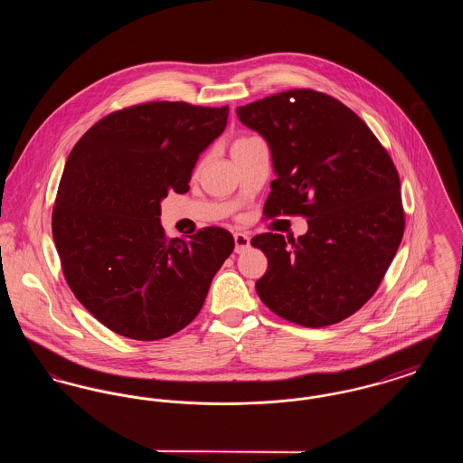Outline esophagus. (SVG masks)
<instances>
[{
    "label": "esophagus",
    "instance_id": "esophagus-1",
    "mask_svg": "<svg viewBox=\"0 0 463 463\" xmlns=\"http://www.w3.org/2000/svg\"><path fill=\"white\" fill-rule=\"evenodd\" d=\"M234 242H236V253H241L246 248H250V236L242 234V232H236Z\"/></svg>",
    "mask_w": 463,
    "mask_h": 463
}]
</instances>
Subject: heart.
<instances>
[{"label":"heart","instance_id":"obj_1","mask_svg":"<svg viewBox=\"0 0 463 463\" xmlns=\"http://www.w3.org/2000/svg\"><path fill=\"white\" fill-rule=\"evenodd\" d=\"M251 138H255V137H241V138H238L234 144H242V142H248V140H251Z\"/></svg>","mask_w":463,"mask_h":463}]
</instances>
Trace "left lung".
Here are the masks:
<instances>
[{
  "label": "left lung",
  "mask_w": 463,
  "mask_h": 463,
  "mask_svg": "<svg viewBox=\"0 0 463 463\" xmlns=\"http://www.w3.org/2000/svg\"><path fill=\"white\" fill-rule=\"evenodd\" d=\"M267 140L274 172L264 215H302L308 231L251 240L267 257L255 283L274 314L306 328L344 321L380 287L404 232L392 157L368 125L323 91L274 93L236 109Z\"/></svg>",
  "instance_id": "1"
}]
</instances>
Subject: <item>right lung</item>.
Returning <instances> with one entry per match:
<instances>
[{
  "instance_id": "1",
  "label": "right lung",
  "mask_w": 463,
  "mask_h": 463,
  "mask_svg": "<svg viewBox=\"0 0 463 463\" xmlns=\"http://www.w3.org/2000/svg\"><path fill=\"white\" fill-rule=\"evenodd\" d=\"M229 106L146 102L114 110L67 157L52 234L74 297L110 331L153 342L185 328L234 250L222 227L170 240L161 199L189 191Z\"/></svg>"
}]
</instances>
